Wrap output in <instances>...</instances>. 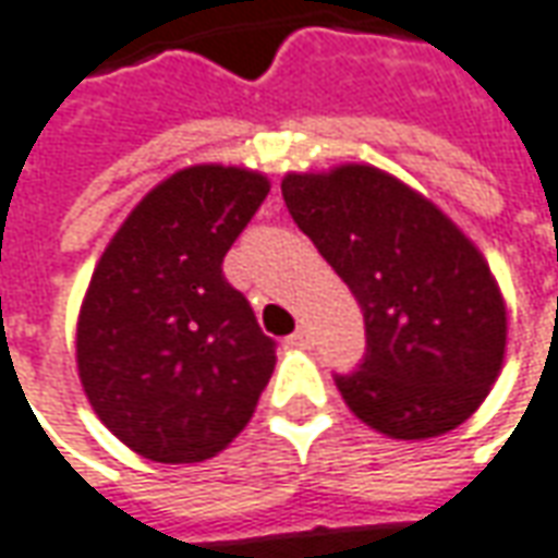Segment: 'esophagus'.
Returning <instances> with one entry per match:
<instances>
[{
    "instance_id": "obj_1",
    "label": "esophagus",
    "mask_w": 558,
    "mask_h": 558,
    "mask_svg": "<svg viewBox=\"0 0 558 558\" xmlns=\"http://www.w3.org/2000/svg\"><path fill=\"white\" fill-rule=\"evenodd\" d=\"M287 342L293 344V348H311V344H314V336H311L308 327H299Z\"/></svg>"
}]
</instances>
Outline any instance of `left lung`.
I'll return each instance as SVG.
<instances>
[{
	"label": "left lung",
	"instance_id": "8db88e82",
	"mask_svg": "<svg viewBox=\"0 0 558 558\" xmlns=\"http://www.w3.org/2000/svg\"><path fill=\"white\" fill-rule=\"evenodd\" d=\"M295 226L363 308L366 357L336 388L390 439L442 437L488 397L507 302L486 256L430 198L373 165L287 173Z\"/></svg>",
	"mask_w": 558,
	"mask_h": 558
}]
</instances>
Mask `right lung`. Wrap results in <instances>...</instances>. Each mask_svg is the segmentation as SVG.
I'll list each match as a JSON object with an SVG mask.
<instances>
[{"instance_id":"add662e5","label":"right lung","mask_w":558,"mask_h":558,"mask_svg":"<svg viewBox=\"0 0 558 558\" xmlns=\"http://www.w3.org/2000/svg\"><path fill=\"white\" fill-rule=\"evenodd\" d=\"M268 189L250 168L177 170L128 214L90 275L78 378L97 418L149 461L222 452L275 373V342L222 275Z\"/></svg>"}]
</instances>
